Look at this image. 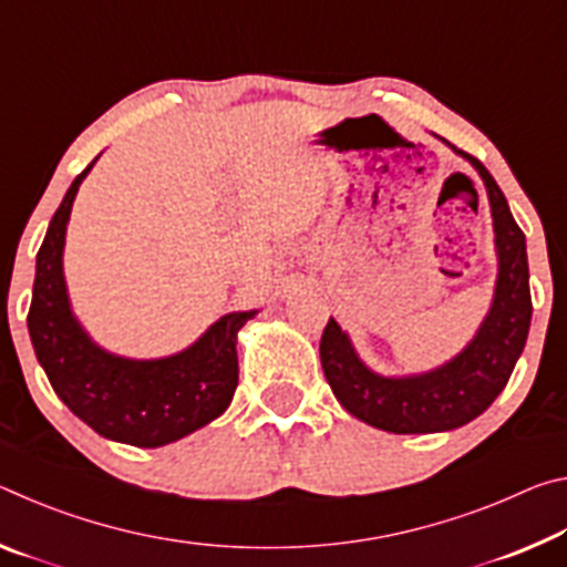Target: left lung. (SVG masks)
I'll use <instances>...</instances> for the list:
<instances>
[{"mask_svg":"<svg viewBox=\"0 0 567 567\" xmlns=\"http://www.w3.org/2000/svg\"><path fill=\"white\" fill-rule=\"evenodd\" d=\"M460 155L473 162L485 182L501 257L495 300L475 340L443 368L415 378H380L364 368L348 334L332 318L320 340L324 378L340 405L350 415L388 433H443L475 420L507 385L530 330V272L523 229L517 227L503 189L483 162L467 152Z\"/></svg>","mask_w":567,"mask_h":567,"instance_id":"obj_1","label":"left lung"}]
</instances>
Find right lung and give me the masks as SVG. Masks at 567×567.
I'll use <instances>...</instances> for the list:
<instances>
[{
	"instance_id": "1",
	"label": "right lung",
	"mask_w": 567,
	"mask_h": 567,
	"mask_svg": "<svg viewBox=\"0 0 567 567\" xmlns=\"http://www.w3.org/2000/svg\"><path fill=\"white\" fill-rule=\"evenodd\" d=\"M94 162L66 189L37 252L27 324L37 360L76 417L102 437L159 447L227 410L237 388V332L255 312L225 315L192 348L165 360H124L100 350L72 318L62 275L66 219Z\"/></svg>"
}]
</instances>
